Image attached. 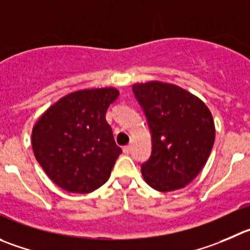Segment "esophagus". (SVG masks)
<instances>
[{"instance_id":"1","label":"esophagus","mask_w":250,"mask_h":250,"mask_svg":"<svg viewBox=\"0 0 250 250\" xmlns=\"http://www.w3.org/2000/svg\"><path fill=\"white\" fill-rule=\"evenodd\" d=\"M130 152H131V146H130V145H127V146L124 147V153L129 154Z\"/></svg>"}]
</instances>
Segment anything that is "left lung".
Segmentation results:
<instances>
[{"instance_id":"obj_1","label":"left lung","mask_w":250,"mask_h":250,"mask_svg":"<svg viewBox=\"0 0 250 250\" xmlns=\"http://www.w3.org/2000/svg\"><path fill=\"white\" fill-rule=\"evenodd\" d=\"M132 92L152 136V152L141 165L147 184L173 191L189 184L208 162L215 142L212 115L203 101L170 83H136Z\"/></svg>"}]
</instances>
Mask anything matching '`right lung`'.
<instances>
[{
	"label": "right lung",
	"mask_w": 250,
	"mask_h": 250,
	"mask_svg": "<svg viewBox=\"0 0 250 250\" xmlns=\"http://www.w3.org/2000/svg\"><path fill=\"white\" fill-rule=\"evenodd\" d=\"M118 97L111 87L73 92L50 106L33 127L35 158L66 191H94L110 177L123 151L105 114Z\"/></svg>",
	"instance_id": "right-lung-1"
}]
</instances>
